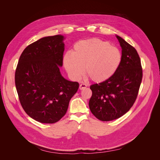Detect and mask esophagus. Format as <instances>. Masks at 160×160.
<instances>
[{
  "label": "esophagus",
  "mask_w": 160,
  "mask_h": 160,
  "mask_svg": "<svg viewBox=\"0 0 160 160\" xmlns=\"http://www.w3.org/2000/svg\"><path fill=\"white\" fill-rule=\"evenodd\" d=\"M87 88V85L86 84H84V83H82L79 85V89L81 90V89H84Z\"/></svg>",
  "instance_id": "obj_1"
}]
</instances>
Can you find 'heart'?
Segmentation results:
<instances>
[{
    "label": "heart",
    "instance_id": "b5f03b06",
    "mask_svg": "<svg viewBox=\"0 0 160 160\" xmlns=\"http://www.w3.org/2000/svg\"><path fill=\"white\" fill-rule=\"evenodd\" d=\"M122 52L118 47L99 38L77 42L72 52H67L63 63L68 74L75 79L86 75L95 83L109 79L122 62Z\"/></svg>",
    "mask_w": 160,
    "mask_h": 160
}]
</instances>
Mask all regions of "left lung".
Returning <instances> with one entry per match:
<instances>
[{
  "label": "left lung",
  "instance_id": "left-lung-1",
  "mask_svg": "<svg viewBox=\"0 0 160 160\" xmlns=\"http://www.w3.org/2000/svg\"><path fill=\"white\" fill-rule=\"evenodd\" d=\"M116 37L122 49L119 69L109 79L90 86L89 109L103 122L118 119L128 112L136 100L142 80L141 61L136 49L122 37Z\"/></svg>",
  "mask_w": 160,
  "mask_h": 160
}]
</instances>
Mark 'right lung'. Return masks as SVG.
Returning a JSON list of instances; mask_svg holds the SVG:
<instances>
[{"label":"right lung","instance_id":"obj_1","mask_svg":"<svg viewBox=\"0 0 160 160\" xmlns=\"http://www.w3.org/2000/svg\"><path fill=\"white\" fill-rule=\"evenodd\" d=\"M64 38L58 35L32 42L22 52L16 69L14 79L22 107L42 123H54L63 117L79 88L77 82L61 74Z\"/></svg>","mask_w":160,"mask_h":160}]
</instances>
